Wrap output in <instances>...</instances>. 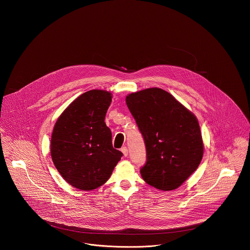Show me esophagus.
Masks as SVG:
<instances>
[{
  "label": "esophagus",
  "instance_id": "34e87169",
  "mask_svg": "<svg viewBox=\"0 0 250 250\" xmlns=\"http://www.w3.org/2000/svg\"><path fill=\"white\" fill-rule=\"evenodd\" d=\"M121 152L123 153V155H124L125 157H127V156H128V148H127L126 146H124V147H122V148H121Z\"/></svg>",
  "mask_w": 250,
  "mask_h": 250
}]
</instances>
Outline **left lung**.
<instances>
[{"instance_id":"1","label":"left lung","mask_w":250,"mask_h":250,"mask_svg":"<svg viewBox=\"0 0 250 250\" xmlns=\"http://www.w3.org/2000/svg\"><path fill=\"white\" fill-rule=\"evenodd\" d=\"M126 104L146 147V163L141 168L143 180L158 189L177 188L196 170L203 157L195 115L158 87L129 94Z\"/></svg>"}]
</instances>
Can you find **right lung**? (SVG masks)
Here are the masks:
<instances>
[{"instance_id": "obj_1", "label": "right lung", "mask_w": 250, "mask_h": 250, "mask_svg": "<svg viewBox=\"0 0 250 250\" xmlns=\"http://www.w3.org/2000/svg\"><path fill=\"white\" fill-rule=\"evenodd\" d=\"M111 94L89 90L74 100L57 120L51 156L64 180L82 190H92L110 177L123 156L112 147L105 116Z\"/></svg>"}]
</instances>
